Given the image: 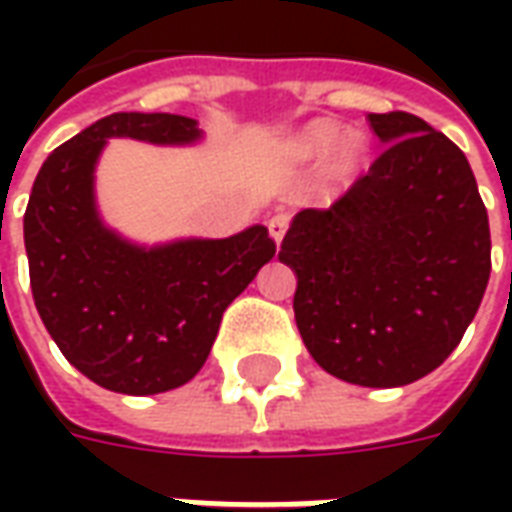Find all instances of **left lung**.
Masks as SVG:
<instances>
[{
  "label": "left lung",
  "instance_id": "8db88e82",
  "mask_svg": "<svg viewBox=\"0 0 512 512\" xmlns=\"http://www.w3.org/2000/svg\"><path fill=\"white\" fill-rule=\"evenodd\" d=\"M202 136L191 117L117 112L57 147L29 194L24 246L40 321L65 359L109 392L158 395L189 384L222 312L268 263L257 227L139 244L104 222L95 169L109 139L183 147Z\"/></svg>",
  "mask_w": 512,
  "mask_h": 512
}]
</instances>
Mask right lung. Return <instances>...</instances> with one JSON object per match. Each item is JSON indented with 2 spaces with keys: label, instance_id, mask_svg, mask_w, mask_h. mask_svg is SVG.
Segmentation results:
<instances>
[{
  "label": "right lung",
  "instance_id": "1",
  "mask_svg": "<svg viewBox=\"0 0 512 512\" xmlns=\"http://www.w3.org/2000/svg\"><path fill=\"white\" fill-rule=\"evenodd\" d=\"M370 128L384 153L329 211L293 219L279 260L296 274L312 359L348 384L395 389L458 348L488 285L491 233L458 145L406 112Z\"/></svg>",
  "mask_w": 512,
  "mask_h": 512
}]
</instances>
